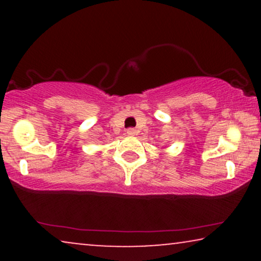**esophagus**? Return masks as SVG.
I'll return each instance as SVG.
<instances>
[{"instance_id": "1", "label": "esophagus", "mask_w": 261, "mask_h": 261, "mask_svg": "<svg viewBox=\"0 0 261 261\" xmlns=\"http://www.w3.org/2000/svg\"><path fill=\"white\" fill-rule=\"evenodd\" d=\"M126 133H127V135H129V137H134V135L137 134V130H135L134 128H128Z\"/></svg>"}]
</instances>
